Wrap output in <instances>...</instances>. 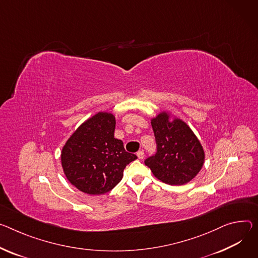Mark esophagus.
<instances>
[{
  "instance_id": "34e87169",
  "label": "esophagus",
  "mask_w": 258,
  "mask_h": 258,
  "mask_svg": "<svg viewBox=\"0 0 258 258\" xmlns=\"http://www.w3.org/2000/svg\"><path fill=\"white\" fill-rule=\"evenodd\" d=\"M137 156H138V158H139V159H143V158H144V156H145L144 151H143V150H140V151H138V152H137Z\"/></svg>"
}]
</instances>
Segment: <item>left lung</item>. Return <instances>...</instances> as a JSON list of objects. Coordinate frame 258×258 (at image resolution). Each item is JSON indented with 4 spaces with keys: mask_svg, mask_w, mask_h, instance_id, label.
<instances>
[{
    "mask_svg": "<svg viewBox=\"0 0 258 258\" xmlns=\"http://www.w3.org/2000/svg\"><path fill=\"white\" fill-rule=\"evenodd\" d=\"M167 112L151 120L156 152L145 159V165L163 183L183 185L201 171L205 153L190 127L184 121L169 120Z\"/></svg>",
    "mask_w": 258,
    "mask_h": 258,
    "instance_id": "left-lung-1",
    "label": "left lung"
}]
</instances>
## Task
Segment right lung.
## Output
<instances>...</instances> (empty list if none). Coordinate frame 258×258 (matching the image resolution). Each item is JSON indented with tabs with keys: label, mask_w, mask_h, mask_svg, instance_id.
<instances>
[{
	"label": "right lung",
	"mask_w": 258,
	"mask_h": 258,
	"mask_svg": "<svg viewBox=\"0 0 258 258\" xmlns=\"http://www.w3.org/2000/svg\"><path fill=\"white\" fill-rule=\"evenodd\" d=\"M115 117L100 112L82 123L70 137L61 151L67 179L88 195H103L118 184L123 170L137 158L114 138Z\"/></svg>",
	"instance_id": "1"
}]
</instances>
